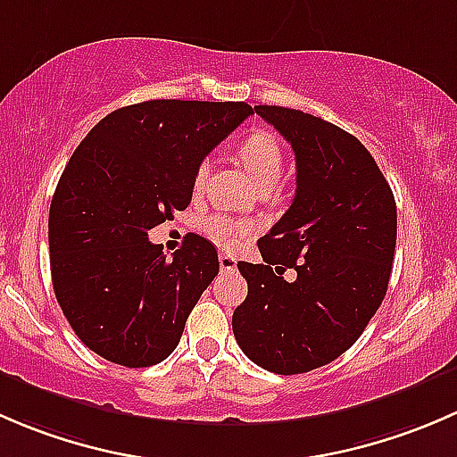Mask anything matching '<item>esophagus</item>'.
I'll return each mask as SVG.
<instances>
[{
	"instance_id": "esophagus-1",
	"label": "esophagus",
	"mask_w": 457,
	"mask_h": 457,
	"mask_svg": "<svg viewBox=\"0 0 457 457\" xmlns=\"http://www.w3.org/2000/svg\"><path fill=\"white\" fill-rule=\"evenodd\" d=\"M219 265H220V271H228V274H232V271H237V258H234L232 254H220Z\"/></svg>"
}]
</instances>
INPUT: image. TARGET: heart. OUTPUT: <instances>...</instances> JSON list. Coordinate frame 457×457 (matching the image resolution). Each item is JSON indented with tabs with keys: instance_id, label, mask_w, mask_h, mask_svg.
<instances>
[{
	"instance_id": "1",
	"label": "heart",
	"mask_w": 457,
	"mask_h": 457,
	"mask_svg": "<svg viewBox=\"0 0 457 457\" xmlns=\"http://www.w3.org/2000/svg\"><path fill=\"white\" fill-rule=\"evenodd\" d=\"M238 159L245 165L247 172L252 174L254 183L261 186H276L283 174V150H280L278 141L271 132L267 130H252L238 143ZM207 168L199 165L195 172V190H201L205 186ZM252 229V223L247 220H237L229 214L216 212V214L207 216L201 223V232L210 238L214 245L232 250L237 243L245 237Z\"/></svg>"
}]
</instances>
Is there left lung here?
Here are the masks:
<instances>
[{
    "label": "left lung",
    "instance_id": "left-lung-1",
    "mask_svg": "<svg viewBox=\"0 0 457 457\" xmlns=\"http://www.w3.org/2000/svg\"><path fill=\"white\" fill-rule=\"evenodd\" d=\"M292 145L296 195L258 241L262 262H238L247 298L234 310L238 347L292 376L347 352L386 294L398 216L389 183L353 135L314 114L254 105ZM287 269L297 278L285 281Z\"/></svg>",
    "mask_w": 457,
    "mask_h": 457
}]
</instances>
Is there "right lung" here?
<instances>
[{"instance_id":"obj_1","label":"right lung","mask_w":457,"mask_h":457,"mask_svg":"<svg viewBox=\"0 0 457 457\" xmlns=\"http://www.w3.org/2000/svg\"><path fill=\"white\" fill-rule=\"evenodd\" d=\"M250 114L243 101H143L72 152L50 203V274L63 316L105 361L137 370L177 349L219 254L190 234L165 258L147 232L190 205L201 161Z\"/></svg>"}]
</instances>
